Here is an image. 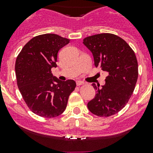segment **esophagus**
<instances>
[{
    "label": "esophagus",
    "mask_w": 153,
    "mask_h": 153,
    "mask_svg": "<svg viewBox=\"0 0 153 153\" xmlns=\"http://www.w3.org/2000/svg\"><path fill=\"white\" fill-rule=\"evenodd\" d=\"M83 84H84V83H83V81H81V80L76 81V85H77V86H81V85H83Z\"/></svg>",
    "instance_id": "34e87169"
}]
</instances>
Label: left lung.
I'll use <instances>...</instances> for the list:
<instances>
[{
  "label": "left lung",
  "instance_id": "8db88e82",
  "mask_svg": "<svg viewBox=\"0 0 153 153\" xmlns=\"http://www.w3.org/2000/svg\"><path fill=\"white\" fill-rule=\"evenodd\" d=\"M83 44L93 53L95 67L108 74L102 88L92 84L96 96L87 107L98 117H110L126 106L133 93L138 79L136 56L123 39L113 33L87 36Z\"/></svg>",
  "mask_w": 153,
  "mask_h": 153
}]
</instances>
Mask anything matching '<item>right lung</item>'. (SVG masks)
<instances>
[{
  "label": "right lung",
  "instance_id": "right-lung-1",
  "mask_svg": "<svg viewBox=\"0 0 153 153\" xmlns=\"http://www.w3.org/2000/svg\"><path fill=\"white\" fill-rule=\"evenodd\" d=\"M69 43V39L54 33L39 35L24 45L17 57L19 90L29 109L40 117L62 114L76 87L73 79L61 81L51 73V68L56 67L58 51Z\"/></svg>",
  "mask_w": 153,
  "mask_h": 153
}]
</instances>
